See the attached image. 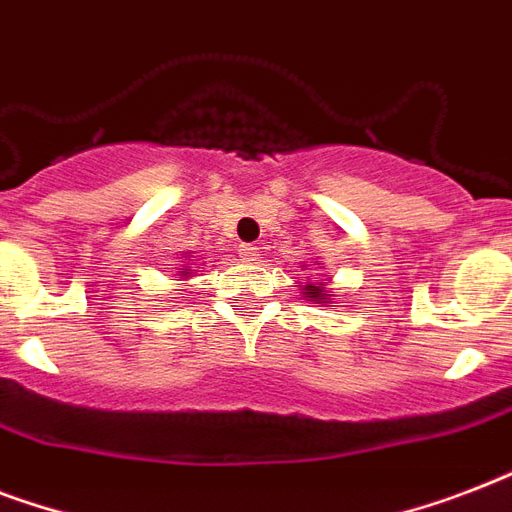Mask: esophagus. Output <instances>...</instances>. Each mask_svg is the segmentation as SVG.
Returning a JSON list of instances; mask_svg holds the SVG:
<instances>
[{
    "label": "esophagus",
    "mask_w": 512,
    "mask_h": 512,
    "mask_svg": "<svg viewBox=\"0 0 512 512\" xmlns=\"http://www.w3.org/2000/svg\"><path fill=\"white\" fill-rule=\"evenodd\" d=\"M239 257L241 260H247V263H255L257 257H260V249H257L255 244H241Z\"/></svg>",
    "instance_id": "1"
}]
</instances>
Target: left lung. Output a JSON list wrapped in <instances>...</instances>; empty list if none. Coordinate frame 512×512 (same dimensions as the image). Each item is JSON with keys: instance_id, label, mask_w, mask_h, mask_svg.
Listing matches in <instances>:
<instances>
[{"instance_id": "8db88e82", "label": "left lung", "mask_w": 512, "mask_h": 512, "mask_svg": "<svg viewBox=\"0 0 512 512\" xmlns=\"http://www.w3.org/2000/svg\"><path fill=\"white\" fill-rule=\"evenodd\" d=\"M313 265H319V268H321V260H316V257H313ZM303 271H305V265H303ZM300 289H303L300 295H303L305 300L316 303V305H329L332 300H335V295H329L327 281H305V284L300 281Z\"/></svg>"}]
</instances>
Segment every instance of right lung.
<instances>
[{"instance_id":"right-lung-1","label":"right lung","mask_w":512,"mask_h":512,"mask_svg":"<svg viewBox=\"0 0 512 512\" xmlns=\"http://www.w3.org/2000/svg\"><path fill=\"white\" fill-rule=\"evenodd\" d=\"M193 260V255L191 252H185L183 255V260H180V268H177V281H185V279H191V273H193V265L196 263H191Z\"/></svg>"}]
</instances>
